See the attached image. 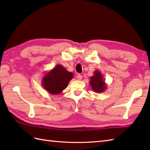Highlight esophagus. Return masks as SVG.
<instances>
[{
    "label": "esophagus",
    "instance_id": "34e87169",
    "mask_svg": "<svg viewBox=\"0 0 150 150\" xmlns=\"http://www.w3.org/2000/svg\"><path fill=\"white\" fill-rule=\"evenodd\" d=\"M77 79H79V80H81V79H82V75L81 74H78L77 75Z\"/></svg>",
    "mask_w": 150,
    "mask_h": 150
}]
</instances>
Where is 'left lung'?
Segmentation results:
<instances>
[{
  "label": "left lung",
  "instance_id": "obj_1",
  "mask_svg": "<svg viewBox=\"0 0 150 150\" xmlns=\"http://www.w3.org/2000/svg\"><path fill=\"white\" fill-rule=\"evenodd\" d=\"M90 85L93 90L98 93L103 92L106 89L104 80H103V76L99 71H96L93 77H91Z\"/></svg>",
  "mask_w": 150,
  "mask_h": 150
}]
</instances>
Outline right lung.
Wrapping results in <instances>:
<instances>
[{
  "label": "right lung",
  "instance_id": "right-lung-1",
  "mask_svg": "<svg viewBox=\"0 0 150 150\" xmlns=\"http://www.w3.org/2000/svg\"><path fill=\"white\" fill-rule=\"evenodd\" d=\"M72 78V73L68 72L62 66L57 65L45 75L42 85L50 93L59 94L67 87Z\"/></svg>",
  "mask_w": 150,
  "mask_h": 150
}]
</instances>
